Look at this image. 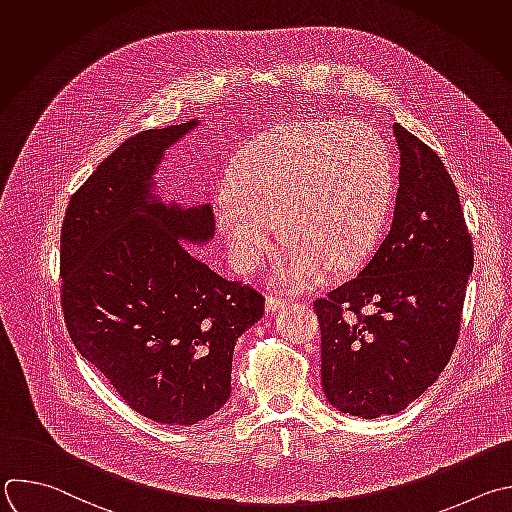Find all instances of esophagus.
I'll return each instance as SVG.
<instances>
[{"mask_svg":"<svg viewBox=\"0 0 512 512\" xmlns=\"http://www.w3.org/2000/svg\"><path fill=\"white\" fill-rule=\"evenodd\" d=\"M283 305H287V297H283L281 293H271V295H267V299H265V309L267 311H277L279 307H283Z\"/></svg>","mask_w":512,"mask_h":512,"instance_id":"1","label":"esophagus"}]
</instances>
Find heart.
<instances>
[{"mask_svg": "<svg viewBox=\"0 0 512 512\" xmlns=\"http://www.w3.org/2000/svg\"><path fill=\"white\" fill-rule=\"evenodd\" d=\"M392 160L380 134L362 122L281 124L237 154L217 225L233 267L261 265L281 225L291 245L273 279L313 283L325 265H358L378 243L392 205Z\"/></svg>", "mask_w": 512, "mask_h": 512, "instance_id": "1", "label": "heart"}]
</instances>
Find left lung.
<instances>
[{
    "instance_id": "obj_1",
    "label": "left lung",
    "mask_w": 512,
    "mask_h": 512,
    "mask_svg": "<svg viewBox=\"0 0 512 512\" xmlns=\"http://www.w3.org/2000/svg\"><path fill=\"white\" fill-rule=\"evenodd\" d=\"M392 227L358 277L315 299L321 388L366 420L398 414L432 386L456 346L474 253L440 156L398 122Z\"/></svg>"
}]
</instances>
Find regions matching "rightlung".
Listing matches in <instances>:
<instances>
[{"label": "right lung", "mask_w": 512, "mask_h": 512, "mask_svg": "<svg viewBox=\"0 0 512 512\" xmlns=\"http://www.w3.org/2000/svg\"><path fill=\"white\" fill-rule=\"evenodd\" d=\"M199 122L124 140L72 195L60 237L62 309L76 350L144 418L191 426L231 396L237 337L265 297L185 243L215 235L211 205L152 193L162 154Z\"/></svg>", "instance_id": "1"}]
</instances>
